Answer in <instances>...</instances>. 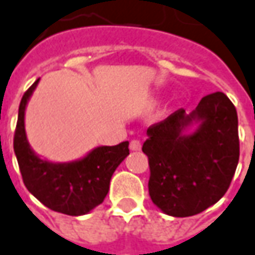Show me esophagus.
I'll return each instance as SVG.
<instances>
[{
	"label": "esophagus",
	"mask_w": 255,
	"mask_h": 255,
	"mask_svg": "<svg viewBox=\"0 0 255 255\" xmlns=\"http://www.w3.org/2000/svg\"><path fill=\"white\" fill-rule=\"evenodd\" d=\"M129 149L133 150V152H136V150H140V142L139 140L133 139L131 140V143H129Z\"/></svg>",
	"instance_id": "34e87169"
}]
</instances>
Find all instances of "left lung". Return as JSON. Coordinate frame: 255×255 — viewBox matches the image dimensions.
<instances>
[{
  "instance_id": "left-lung-1",
  "label": "left lung",
  "mask_w": 255,
  "mask_h": 255,
  "mask_svg": "<svg viewBox=\"0 0 255 255\" xmlns=\"http://www.w3.org/2000/svg\"><path fill=\"white\" fill-rule=\"evenodd\" d=\"M149 195L164 214L190 217L227 193L239 163L238 113L222 92L192 113L179 109L146 131Z\"/></svg>"
}]
</instances>
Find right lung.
<instances>
[{
	"label": "right lung",
	"instance_id": "1",
	"mask_svg": "<svg viewBox=\"0 0 255 255\" xmlns=\"http://www.w3.org/2000/svg\"><path fill=\"white\" fill-rule=\"evenodd\" d=\"M40 78L23 95L19 105L13 150L23 182L44 206L62 214L84 215L105 200L112 175L129 154L128 142L116 146H98L84 157L69 163L41 158L31 149L24 129V113Z\"/></svg>",
	"mask_w": 255,
	"mask_h": 255
}]
</instances>
